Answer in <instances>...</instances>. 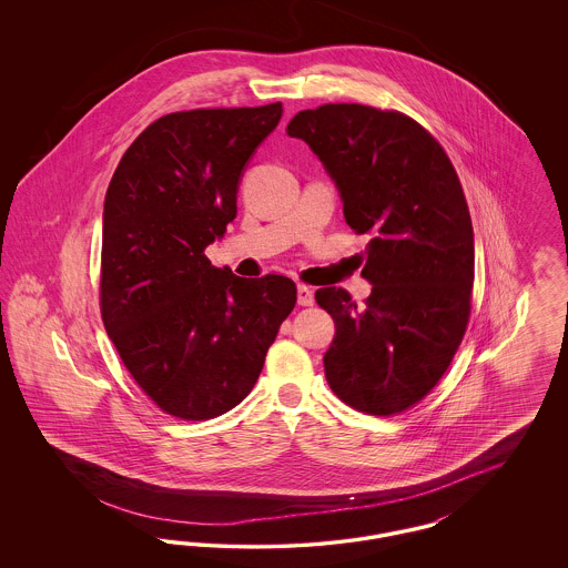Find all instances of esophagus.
Wrapping results in <instances>:
<instances>
[{
	"instance_id": "34e87169",
	"label": "esophagus",
	"mask_w": 568,
	"mask_h": 568,
	"mask_svg": "<svg viewBox=\"0 0 568 568\" xmlns=\"http://www.w3.org/2000/svg\"><path fill=\"white\" fill-rule=\"evenodd\" d=\"M313 302H315L313 290L306 287V285H297V304L300 306H313Z\"/></svg>"
}]
</instances>
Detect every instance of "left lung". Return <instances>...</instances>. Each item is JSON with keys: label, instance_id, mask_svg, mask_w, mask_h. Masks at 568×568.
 Instances as JSON below:
<instances>
[{"label": "left lung", "instance_id": "left-lung-1", "mask_svg": "<svg viewBox=\"0 0 568 568\" xmlns=\"http://www.w3.org/2000/svg\"><path fill=\"white\" fill-rule=\"evenodd\" d=\"M287 134L313 149L341 191L345 221L371 236L364 306L343 287L315 292L336 325L325 378L362 413H403L445 375L470 317L475 241L456 168L398 110L324 104L297 112Z\"/></svg>", "mask_w": 568, "mask_h": 568}]
</instances>
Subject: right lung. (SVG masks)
<instances>
[{
	"instance_id": "add662e5",
	"label": "right lung",
	"mask_w": 568,
	"mask_h": 568,
	"mask_svg": "<svg viewBox=\"0 0 568 568\" xmlns=\"http://www.w3.org/2000/svg\"><path fill=\"white\" fill-rule=\"evenodd\" d=\"M281 114V102L163 114L112 174L102 322L138 387L172 417L213 419L243 403L296 306L292 278H241L204 255L234 221L244 165Z\"/></svg>"
}]
</instances>
